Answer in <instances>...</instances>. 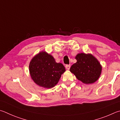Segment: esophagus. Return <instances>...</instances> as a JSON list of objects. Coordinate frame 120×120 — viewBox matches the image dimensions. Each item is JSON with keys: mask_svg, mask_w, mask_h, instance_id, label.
Instances as JSON below:
<instances>
[{"mask_svg": "<svg viewBox=\"0 0 120 120\" xmlns=\"http://www.w3.org/2000/svg\"><path fill=\"white\" fill-rule=\"evenodd\" d=\"M70 64H67L66 66V68L67 70H69L70 68Z\"/></svg>", "mask_w": 120, "mask_h": 120, "instance_id": "esophagus-1", "label": "esophagus"}]
</instances>
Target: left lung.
Here are the masks:
<instances>
[{
  "label": "left lung",
  "mask_w": 120,
  "mask_h": 120,
  "mask_svg": "<svg viewBox=\"0 0 120 120\" xmlns=\"http://www.w3.org/2000/svg\"><path fill=\"white\" fill-rule=\"evenodd\" d=\"M77 62L72 65L70 71L76 78L86 84L94 83L99 79L102 67L99 62L91 54H78L75 56Z\"/></svg>",
  "instance_id": "1"
}]
</instances>
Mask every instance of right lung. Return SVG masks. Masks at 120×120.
I'll return each instance as SVG.
<instances>
[{"instance_id": "obj_1", "label": "right lung", "mask_w": 120, "mask_h": 120, "mask_svg": "<svg viewBox=\"0 0 120 120\" xmlns=\"http://www.w3.org/2000/svg\"><path fill=\"white\" fill-rule=\"evenodd\" d=\"M66 69L56 63L52 56L41 52L34 56L29 64V71L34 81L39 86L51 88L58 83Z\"/></svg>"}]
</instances>
